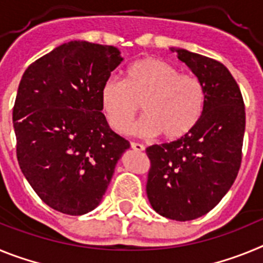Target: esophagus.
<instances>
[{"label": "esophagus", "instance_id": "1", "mask_svg": "<svg viewBox=\"0 0 263 263\" xmlns=\"http://www.w3.org/2000/svg\"><path fill=\"white\" fill-rule=\"evenodd\" d=\"M130 146H132V148L136 150V152H143V150H145V146L141 145V143L138 142H132L130 143Z\"/></svg>", "mask_w": 263, "mask_h": 263}]
</instances>
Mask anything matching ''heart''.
Wrapping results in <instances>:
<instances>
[{"label": "heart", "instance_id": "heart-1", "mask_svg": "<svg viewBox=\"0 0 263 263\" xmlns=\"http://www.w3.org/2000/svg\"><path fill=\"white\" fill-rule=\"evenodd\" d=\"M100 104L108 125L124 130L142 105L145 117L133 129L142 137L162 134L178 141L203 117L206 92L203 81L158 58H143L127 67L125 80L110 76L100 89Z\"/></svg>", "mask_w": 263, "mask_h": 263}]
</instances>
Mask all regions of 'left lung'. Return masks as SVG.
<instances>
[{
  "label": "left lung",
  "instance_id": "left-lung-1",
  "mask_svg": "<svg viewBox=\"0 0 263 263\" xmlns=\"http://www.w3.org/2000/svg\"><path fill=\"white\" fill-rule=\"evenodd\" d=\"M175 51L203 81L205 110L190 134L146 148V192L160 216L190 221L213 210L236 180L242 160L245 104L222 63L183 48Z\"/></svg>",
  "mask_w": 263,
  "mask_h": 263
}]
</instances>
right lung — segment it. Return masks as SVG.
Wrapping results in <instances>:
<instances>
[{"instance_id":"add662e5","label":"right lung","mask_w":263,"mask_h":263,"mask_svg":"<svg viewBox=\"0 0 263 263\" xmlns=\"http://www.w3.org/2000/svg\"><path fill=\"white\" fill-rule=\"evenodd\" d=\"M118 48L84 41L31 63L13 108L17 159L42 200L84 215L100 204L129 141L109 127L100 89L122 62Z\"/></svg>"}]
</instances>
